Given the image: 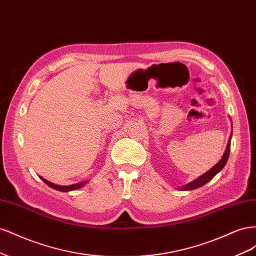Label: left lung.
<instances>
[{"label": "left lung", "mask_w": 256, "mask_h": 256, "mask_svg": "<svg viewBox=\"0 0 256 256\" xmlns=\"http://www.w3.org/2000/svg\"><path fill=\"white\" fill-rule=\"evenodd\" d=\"M230 140H232V134L228 138V146H226V152H224L222 159L216 164L214 166H212L210 170H209L208 172H206L205 174H203L202 176H200L198 178H196V180H193L189 184H187L186 186L182 188V190H193V189H196L202 187L205 184H207L209 180H212V178L216 175V173H219L221 170L224 168V166L226 164L228 156H230Z\"/></svg>", "instance_id": "1"}]
</instances>
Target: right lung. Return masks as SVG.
Listing matches in <instances>:
<instances>
[{
	"instance_id": "1",
	"label": "right lung",
	"mask_w": 256,
	"mask_h": 256,
	"mask_svg": "<svg viewBox=\"0 0 256 256\" xmlns=\"http://www.w3.org/2000/svg\"><path fill=\"white\" fill-rule=\"evenodd\" d=\"M40 178L46 184L49 186V187L56 189V190H58V191H62V192H67V191L80 189L81 187H83V186L85 184V182H78V184H72V186H58V184H52V182H50L48 180H46L44 178H42V177H40Z\"/></svg>"
}]
</instances>
